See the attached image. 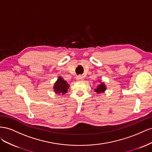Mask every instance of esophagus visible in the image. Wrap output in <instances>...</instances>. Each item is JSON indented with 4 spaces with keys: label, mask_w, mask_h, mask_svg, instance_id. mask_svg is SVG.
Here are the masks:
<instances>
[{
    "label": "esophagus",
    "mask_w": 152,
    "mask_h": 152,
    "mask_svg": "<svg viewBox=\"0 0 152 152\" xmlns=\"http://www.w3.org/2000/svg\"><path fill=\"white\" fill-rule=\"evenodd\" d=\"M76 80H78V81L82 80H83V77H82L81 75H78L76 78Z\"/></svg>",
    "instance_id": "1"
}]
</instances>
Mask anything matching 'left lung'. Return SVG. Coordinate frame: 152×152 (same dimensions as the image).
Masks as SVG:
<instances>
[{
	"label": "left lung",
	"mask_w": 152,
	"mask_h": 152,
	"mask_svg": "<svg viewBox=\"0 0 152 152\" xmlns=\"http://www.w3.org/2000/svg\"><path fill=\"white\" fill-rule=\"evenodd\" d=\"M96 93H104V91L106 90V86L104 84V83H100L98 85L97 88L94 89Z\"/></svg>",
	"instance_id": "1"
}]
</instances>
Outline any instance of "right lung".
Masks as SVG:
<instances>
[{"mask_svg":"<svg viewBox=\"0 0 152 152\" xmlns=\"http://www.w3.org/2000/svg\"><path fill=\"white\" fill-rule=\"evenodd\" d=\"M69 85L67 84L66 81L64 80L61 77H59L58 80L54 86V89L55 93L57 94L59 93H66L67 89H68Z\"/></svg>","mask_w":152,"mask_h":152,"instance_id":"obj_1","label":"right lung"}]
</instances>
